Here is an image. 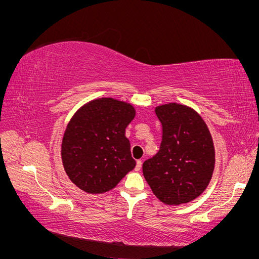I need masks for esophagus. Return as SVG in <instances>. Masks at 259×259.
<instances>
[{
  "label": "esophagus",
  "mask_w": 259,
  "mask_h": 259,
  "mask_svg": "<svg viewBox=\"0 0 259 259\" xmlns=\"http://www.w3.org/2000/svg\"><path fill=\"white\" fill-rule=\"evenodd\" d=\"M142 165H143V162H142V160H138V161L136 162V167H135V170H136V171H138L140 168H142Z\"/></svg>",
  "instance_id": "esophagus-1"
}]
</instances>
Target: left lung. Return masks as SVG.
<instances>
[{"mask_svg": "<svg viewBox=\"0 0 259 259\" xmlns=\"http://www.w3.org/2000/svg\"><path fill=\"white\" fill-rule=\"evenodd\" d=\"M163 127L159 152L143 164L153 194L166 205L186 204L205 191L215 168L206 123L194 109L170 103L155 107Z\"/></svg>", "mask_w": 259, "mask_h": 259, "instance_id": "obj_1", "label": "left lung"}]
</instances>
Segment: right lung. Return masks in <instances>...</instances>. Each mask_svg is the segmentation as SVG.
<instances>
[{
	"label": "right lung",
	"mask_w": 259,
	"mask_h": 259,
	"mask_svg": "<svg viewBox=\"0 0 259 259\" xmlns=\"http://www.w3.org/2000/svg\"><path fill=\"white\" fill-rule=\"evenodd\" d=\"M136 110L110 97L84 104L69 121L61 143V161L69 179L90 194L110 191L136 166L125 130Z\"/></svg>",
	"instance_id": "right-lung-1"
}]
</instances>
